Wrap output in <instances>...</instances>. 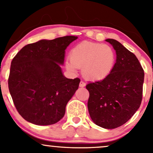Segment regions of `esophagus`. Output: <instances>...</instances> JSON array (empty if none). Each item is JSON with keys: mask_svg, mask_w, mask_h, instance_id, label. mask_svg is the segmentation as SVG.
<instances>
[{"mask_svg": "<svg viewBox=\"0 0 153 153\" xmlns=\"http://www.w3.org/2000/svg\"><path fill=\"white\" fill-rule=\"evenodd\" d=\"M80 87H85V82H83L82 80H81V81L80 82Z\"/></svg>", "mask_w": 153, "mask_h": 153, "instance_id": "obj_1", "label": "esophagus"}]
</instances>
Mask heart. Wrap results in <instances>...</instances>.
I'll use <instances>...</instances> for the list:
<instances>
[{"label": "heart", "mask_w": 153, "mask_h": 153, "mask_svg": "<svg viewBox=\"0 0 153 153\" xmlns=\"http://www.w3.org/2000/svg\"><path fill=\"white\" fill-rule=\"evenodd\" d=\"M71 60L65 62L66 68L71 72L82 69L84 78L90 80H100L106 78L113 69L115 53L107 45L85 41L72 49Z\"/></svg>", "instance_id": "heart-1"}]
</instances>
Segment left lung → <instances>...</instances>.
<instances>
[{
  "mask_svg": "<svg viewBox=\"0 0 153 153\" xmlns=\"http://www.w3.org/2000/svg\"><path fill=\"white\" fill-rule=\"evenodd\" d=\"M116 51V63L103 80L90 82L88 108L92 121L105 129L125 124L140 108L143 98L144 71L132 52L113 39H107Z\"/></svg>",
  "mask_w": 153,
  "mask_h": 153,
  "instance_id": "obj_1",
  "label": "left lung"
}]
</instances>
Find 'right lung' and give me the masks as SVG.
Returning <instances> with one entry per match:
<instances>
[{
  "instance_id": "obj_1",
  "label": "right lung",
  "mask_w": 153,
  "mask_h": 153,
  "mask_svg": "<svg viewBox=\"0 0 153 153\" xmlns=\"http://www.w3.org/2000/svg\"><path fill=\"white\" fill-rule=\"evenodd\" d=\"M78 36L42 39L26 45L10 65L8 88L16 108L27 122L51 125L64 117L80 80L64 76L65 50Z\"/></svg>"
}]
</instances>
